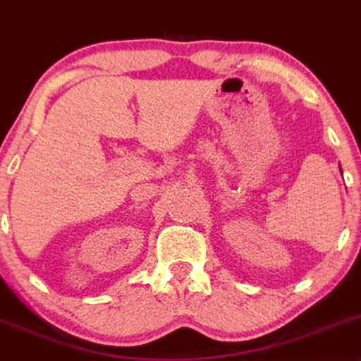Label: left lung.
Instances as JSON below:
<instances>
[{"label": "left lung", "instance_id": "1", "mask_svg": "<svg viewBox=\"0 0 361 361\" xmlns=\"http://www.w3.org/2000/svg\"><path fill=\"white\" fill-rule=\"evenodd\" d=\"M340 171H342V168H340Z\"/></svg>", "mask_w": 361, "mask_h": 361}]
</instances>
